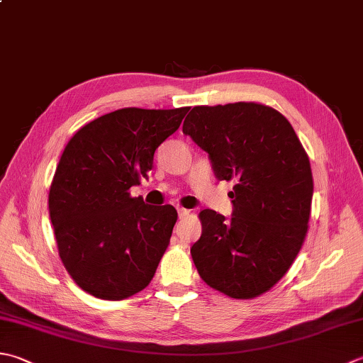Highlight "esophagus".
Returning a JSON list of instances; mask_svg holds the SVG:
<instances>
[{"mask_svg":"<svg viewBox=\"0 0 363 363\" xmlns=\"http://www.w3.org/2000/svg\"><path fill=\"white\" fill-rule=\"evenodd\" d=\"M189 214V211L186 208H177V216H179V218H184Z\"/></svg>","mask_w":363,"mask_h":363,"instance_id":"obj_1","label":"esophagus"}]
</instances>
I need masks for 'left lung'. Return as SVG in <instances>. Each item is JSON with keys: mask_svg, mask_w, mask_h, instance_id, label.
I'll use <instances>...</instances> for the list:
<instances>
[{"mask_svg": "<svg viewBox=\"0 0 363 363\" xmlns=\"http://www.w3.org/2000/svg\"><path fill=\"white\" fill-rule=\"evenodd\" d=\"M182 132L208 152L218 181H234L230 218L200 212L190 253L201 279L234 299L271 289L293 264L308 230L313 177L288 119L271 106H194Z\"/></svg>", "mask_w": 363, "mask_h": 363, "instance_id": "8db88e82", "label": "left lung"}]
</instances>
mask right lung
<instances>
[{
	"mask_svg": "<svg viewBox=\"0 0 363 363\" xmlns=\"http://www.w3.org/2000/svg\"><path fill=\"white\" fill-rule=\"evenodd\" d=\"M187 111H111L83 125L64 149L50 187V220L66 271L99 299L145 289L167 250L176 209L145 204L129 189L147 179L155 149Z\"/></svg>",
	"mask_w": 363,
	"mask_h": 363,
	"instance_id": "obj_1",
	"label": "right lung"
}]
</instances>
